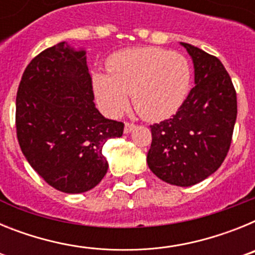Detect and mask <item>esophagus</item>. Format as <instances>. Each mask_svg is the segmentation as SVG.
I'll list each match as a JSON object with an SVG mask.
<instances>
[{"mask_svg": "<svg viewBox=\"0 0 255 255\" xmlns=\"http://www.w3.org/2000/svg\"><path fill=\"white\" fill-rule=\"evenodd\" d=\"M134 129H135L134 124L126 123L125 124V129H124V132H125V134H129V132H131Z\"/></svg>", "mask_w": 255, "mask_h": 255, "instance_id": "esophagus-1", "label": "esophagus"}]
</instances>
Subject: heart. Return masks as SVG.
I'll return each instance as SVG.
<instances>
[{
  "mask_svg": "<svg viewBox=\"0 0 255 255\" xmlns=\"http://www.w3.org/2000/svg\"><path fill=\"white\" fill-rule=\"evenodd\" d=\"M108 75H93L97 102L112 117L129 106L147 120L170 116L179 110L190 89L191 69L188 58L157 47H140L119 52L107 64Z\"/></svg>",
  "mask_w": 255,
  "mask_h": 255,
  "instance_id": "b5f03b06",
  "label": "heart"
}]
</instances>
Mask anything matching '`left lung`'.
Masks as SVG:
<instances>
[{"mask_svg": "<svg viewBox=\"0 0 255 255\" xmlns=\"http://www.w3.org/2000/svg\"><path fill=\"white\" fill-rule=\"evenodd\" d=\"M194 66V84L172 119L150 126L148 167L162 181L191 186L215 173L229 152L238 115L236 92L220 60L180 42Z\"/></svg>", "mask_w": 255, "mask_h": 255, "instance_id": "obj_1", "label": "left lung"}]
</instances>
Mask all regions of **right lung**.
<instances>
[{
  "label": "right lung",
  "mask_w": 255,
  "mask_h": 255,
  "mask_svg": "<svg viewBox=\"0 0 255 255\" xmlns=\"http://www.w3.org/2000/svg\"><path fill=\"white\" fill-rule=\"evenodd\" d=\"M87 51L66 42L30 61L16 96L17 140L44 181L67 194L91 190L108 170L106 141L123 136L124 124L94 105Z\"/></svg>",
  "instance_id": "right-lung-1"
}]
</instances>
